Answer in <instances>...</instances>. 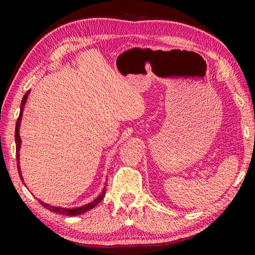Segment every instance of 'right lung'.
I'll return each mask as SVG.
<instances>
[{"label":"right lung","instance_id":"add662e5","mask_svg":"<svg viewBox=\"0 0 255 255\" xmlns=\"http://www.w3.org/2000/svg\"><path fill=\"white\" fill-rule=\"evenodd\" d=\"M28 93L29 91L27 92V93L24 95L23 100H21V104H20V112H19V116L17 118V122H16V127H15V142H16V159H17V169H18V173H19V176H20V180L23 181V177H21V173H20V170H19V166H18V160H19V154H18V151H19V148H20V138H19V126H20V119H21V115H23V110H24V105L26 103V99L27 96H28ZM105 192L106 189L104 188L103 189V193L100 195L99 197H97L95 200H93V202L88 204V205H84L82 206V207H78V208H73V209H67V208H61V207H53V206H50V205H47V204H44L42 202L39 203L44 206L45 208H47L48 210L52 211V213H56V214H61V215H66V216H77V215H81L85 213V211H88L92 208H94L95 206L99 204L101 200L103 199V197L105 196Z\"/></svg>","mask_w":255,"mask_h":255}]
</instances>
